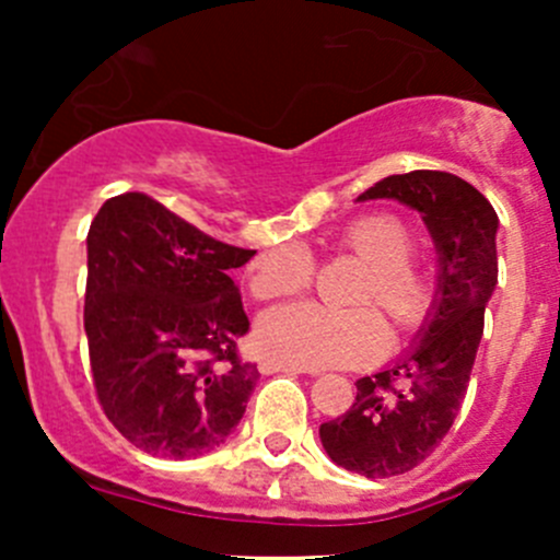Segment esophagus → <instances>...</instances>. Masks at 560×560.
I'll return each instance as SVG.
<instances>
[{"mask_svg":"<svg viewBox=\"0 0 560 560\" xmlns=\"http://www.w3.org/2000/svg\"><path fill=\"white\" fill-rule=\"evenodd\" d=\"M259 371H262V374H314V371H308V369H301V365H290V363H284V360H273V358H265V360H259Z\"/></svg>","mask_w":560,"mask_h":560,"instance_id":"34e87169","label":"esophagus"}]
</instances>
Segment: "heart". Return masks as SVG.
I'll return each instance as SVG.
<instances>
[{
  "label": "heart",
  "mask_w": 560,
  "mask_h": 560,
  "mask_svg": "<svg viewBox=\"0 0 560 560\" xmlns=\"http://www.w3.org/2000/svg\"><path fill=\"white\" fill-rule=\"evenodd\" d=\"M341 246L369 265L354 306H380L398 330H417L433 306V284L417 265L415 235L395 213H365L343 228ZM314 279V262L295 246L270 248L254 262L252 292L259 301L298 295ZM259 347L301 369H347L387 347V325L374 308L330 312L295 303L268 312L257 325Z\"/></svg>",
  "instance_id": "heart-1"
}]
</instances>
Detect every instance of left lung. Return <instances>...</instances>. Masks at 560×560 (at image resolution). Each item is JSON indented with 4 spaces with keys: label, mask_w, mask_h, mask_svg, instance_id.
<instances>
[{
    "label": "left lung",
    "mask_w": 560,
    "mask_h": 560,
    "mask_svg": "<svg viewBox=\"0 0 560 560\" xmlns=\"http://www.w3.org/2000/svg\"><path fill=\"white\" fill-rule=\"evenodd\" d=\"M393 197L417 208L439 248V295L411 352L358 380L347 415L319 425L322 447L347 471L371 479L420 466L453 428L499 281L493 206L468 180L444 171L387 175L358 200Z\"/></svg>",
    "instance_id": "obj_1"
}]
</instances>
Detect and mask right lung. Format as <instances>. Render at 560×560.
Here are the masks:
<instances>
[{
	"label": "right lung",
	"instance_id": "add662e5",
	"mask_svg": "<svg viewBox=\"0 0 560 560\" xmlns=\"http://www.w3.org/2000/svg\"><path fill=\"white\" fill-rule=\"evenodd\" d=\"M83 327L97 400L127 442L156 457L219 447L259 380L230 270L254 257L143 191L110 197L89 228Z\"/></svg>",
	"mask_w": 560,
	"mask_h": 560
}]
</instances>
